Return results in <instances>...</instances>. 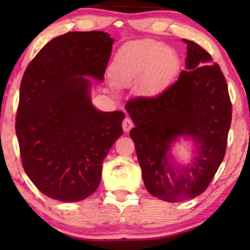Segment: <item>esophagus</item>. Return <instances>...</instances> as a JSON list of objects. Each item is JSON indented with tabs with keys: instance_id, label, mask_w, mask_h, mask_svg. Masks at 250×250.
Here are the masks:
<instances>
[{
	"instance_id": "esophagus-1",
	"label": "esophagus",
	"mask_w": 250,
	"mask_h": 250,
	"mask_svg": "<svg viewBox=\"0 0 250 250\" xmlns=\"http://www.w3.org/2000/svg\"><path fill=\"white\" fill-rule=\"evenodd\" d=\"M133 122H132V119L131 118H128V117H126L124 121H123V123H122V126H123V129H124V132H129L131 131V128L133 127Z\"/></svg>"
}]
</instances>
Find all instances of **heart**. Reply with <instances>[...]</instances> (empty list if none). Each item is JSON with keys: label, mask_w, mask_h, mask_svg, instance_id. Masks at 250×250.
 Returning a JSON list of instances; mask_svg holds the SVG:
<instances>
[{"label": "heart", "mask_w": 250, "mask_h": 250, "mask_svg": "<svg viewBox=\"0 0 250 250\" xmlns=\"http://www.w3.org/2000/svg\"><path fill=\"white\" fill-rule=\"evenodd\" d=\"M179 70L180 59L175 51L150 40L125 44L111 63L112 80L118 86L143 81V93L150 97L165 91Z\"/></svg>", "instance_id": "1"}]
</instances>
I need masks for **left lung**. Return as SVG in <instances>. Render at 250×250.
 <instances>
[{
	"label": "left lung",
	"mask_w": 250,
	"mask_h": 250,
	"mask_svg": "<svg viewBox=\"0 0 250 250\" xmlns=\"http://www.w3.org/2000/svg\"><path fill=\"white\" fill-rule=\"evenodd\" d=\"M187 43L186 70L157 97L131 99L125 108L135 127L129 135L142 169L143 182L153 197L177 203L207 189L225 156L232 104L225 77L210 54L192 41ZM179 136L192 138L195 162L175 167L170 143Z\"/></svg>",
	"instance_id": "left-lung-1"
}]
</instances>
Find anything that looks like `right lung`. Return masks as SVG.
<instances>
[{
    "label": "right lung",
    "mask_w": 250,
    "mask_h": 250,
    "mask_svg": "<svg viewBox=\"0 0 250 250\" xmlns=\"http://www.w3.org/2000/svg\"><path fill=\"white\" fill-rule=\"evenodd\" d=\"M114 39L104 32H69L30 61L20 84L16 133L22 167L41 192L73 203L98 189L102 162L123 134V111L91 104L93 77L104 80Z\"/></svg>",
    "instance_id": "obj_1"
}]
</instances>
